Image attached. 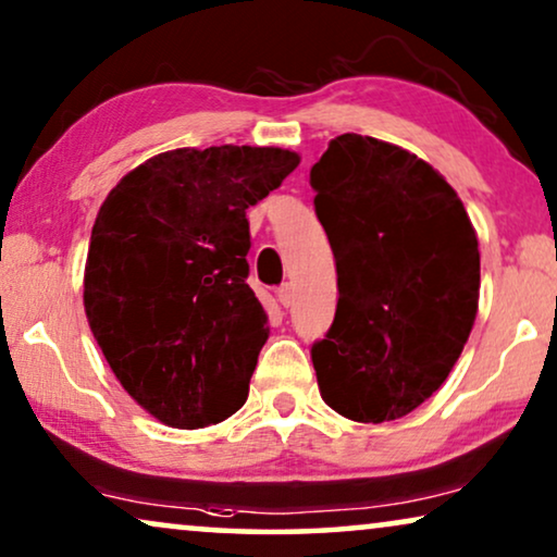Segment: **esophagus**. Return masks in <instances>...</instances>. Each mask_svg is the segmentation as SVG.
Here are the masks:
<instances>
[{"mask_svg": "<svg viewBox=\"0 0 557 557\" xmlns=\"http://www.w3.org/2000/svg\"><path fill=\"white\" fill-rule=\"evenodd\" d=\"M277 300H280V306L283 308H290L293 302H295V293H293V285H283L277 290Z\"/></svg>", "mask_w": 557, "mask_h": 557, "instance_id": "1", "label": "esophagus"}]
</instances>
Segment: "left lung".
Returning <instances> with one entry per match:
<instances>
[{"mask_svg": "<svg viewBox=\"0 0 557 557\" xmlns=\"http://www.w3.org/2000/svg\"><path fill=\"white\" fill-rule=\"evenodd\" d=\"M310 185L338 272L336 318L313 346L321 397L356 422L405 418L476 321V228L430 162L354 132L331 139Z\"/></svg>", "mask_w": 557, "mask_h": 557, "instance_id": "left-lung-1", "label": "left lung"}]
</instances>
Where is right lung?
Returning a JSON list of instances; mask_svg holds the SVG:
<instances>
[{"label":"right lung","mask_w":557,"mask_h":557,"mask_svg":"<svg viewBox=\"0 0 557 557\" xmlns=\"http://www.w3.org/2000/svg\"><path fill=\"white\" fill-rule=\"evenodd\" d=\"M300 165L283 147H177L109 190L91 228L84 308L124 392L162 425L232 418L270 325L247 285V209Z\"/></svg>","instance_id":"right-lung-1"}]
</instances>
